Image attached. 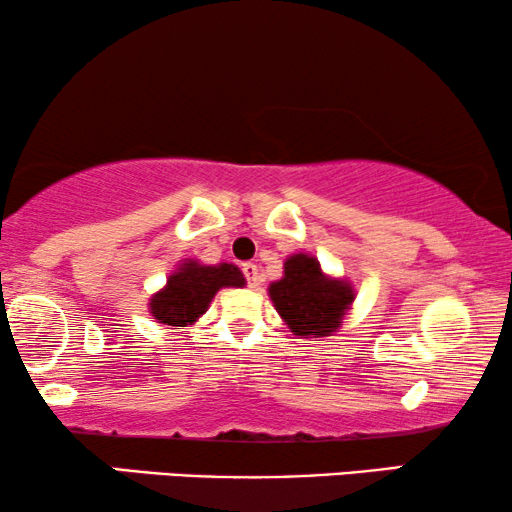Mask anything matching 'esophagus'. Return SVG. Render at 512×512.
Segmentation results:
<instances>
[{
    "label": "esophagus",
    "instance_id": "34e87169",
    "mask_svg": "<svg viewBox=\"0 0 512 512\" xmlns=\"http://www.w3.org/2000/svg\"><path fill=\"white\" fill-rule=\"evenodd\" d=\"M242 270H244V277H247L249 287L258 289V284H261V272H258V265L256 263H244Z\"/></svg>",
    "mask_w": 512,
    "mask_h": 512
}]
</instances>
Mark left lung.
<instances>
[{
	"label": "left lung",
	"mask_w": 512,
	"mask_h": 512,
	"mask_svg": "<svg viewBox=\"0 0 512 512\" xmlns=\"http://www.w3.org/2000/svg\"><path fill=\"white\" fill-rule=\"evenodd\" d=\"M268 296L277 315L298 338H324L341 329L355 301V284L327 275L308 251L287 256L284 275L270 282Z\"/></svg>",
	"instance_id": "obj_1"
}]
</instances>
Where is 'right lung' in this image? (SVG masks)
<instances>
[{
    "label": "right lung",
    "mask_w": 512,
    "mask_h": 512,
    "mask_svg": "<svg viewBox=\"0 0 512 512\" xmlns=\"http://www.w3.org/2000/svg\"><path fill=\"white\" fill-rule=\"evenodd\" d=\"M244 284L247 280L237 265H207L197 258H183L171 270L167 284L148 298V313L167 329L188 327L207 313L218 291L225 287L242 289Z\"/></svg>",
    "instance_id": "1"
}]
</instances>
